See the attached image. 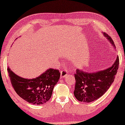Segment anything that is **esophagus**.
Segmentation results:
<instances>
[{
    "label": "esophagus",
    "mask_w": 125,
    "mask_h": 125,
    "mask_svg": "<svg viewBox=\"0 0 125 125\" xmlns=\"http://www.w3.org/2000/svg\"><path fill=\"white\" fill-rule=\"evenodd\" d=\"M68 74V72H67V71L66 69H63L61 71V77L63 78V77H64L67 74Z\"/></svg>",
    "instance_id": "1"
}]
</instances>
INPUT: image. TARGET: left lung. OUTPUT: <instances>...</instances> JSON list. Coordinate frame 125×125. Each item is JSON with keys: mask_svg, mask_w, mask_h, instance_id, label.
<instances>
[{"mask_svg": "<svg viewBox=\"0 0 125 125\" xmlns=\"http://www.w3.org/2000/svg\"><path fill=\"white\" fill-rule=\"evenodd\" d=\"M104 35L115 46L112 39L104 32ZM119 64V59L117 56L113 65L104 71L89 73L76 69L74 90L76 98L80 102L89 103L101 97L114 81Z\"/></svg>", "mask_w": 125, "mask_h": 125, "instance_id": "left-lung-1", "label": "left lung"}]
</instances>
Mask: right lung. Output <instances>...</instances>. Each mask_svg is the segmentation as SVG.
Masks as SVG:
<instances>
[{"label":"right lung","instance_id":"1","mask_svg":"<svg viewBox=\"0 0 125 125\" xmlns=\"http://www.w3.org/2000/svg\"><path fill=\"white\" fill-rule=\"evenodd\" d=\"M8 71L11 84L17 94L33 104H44L51 99L61 76L59 70L49 69L39 77L28 79L19 76L9 67Z\"/></svg>","mask_w":125,"mask_h":125}]
</instances>
